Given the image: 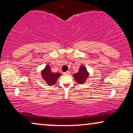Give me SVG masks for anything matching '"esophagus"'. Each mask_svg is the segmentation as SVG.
<instances>
[{"mask_svg": "<svg viewBox=\"0 0 133 133\" xmlns=\"http://www.w3.org/2000/svg\"><path fill=\"white\" fill-rule=\"evenodd\" d=\"M64 75H69L70 74V71H67V72H65L63 73Z\"/></svg>", "mask_w": 133, "mask_h": 133, "instance_id": "obj_1", "label": "esophagus"}]
</instances>
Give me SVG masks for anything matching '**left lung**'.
Listing matches in <instances>:
<instances>
[{
	"label": "left lung",
	"instance_id": "1",
	"mask_svg": "<svg viewBox=\"0 0 133 133\" xmlns=\"http://www.w3.org/2000/svg\"><path fill=\"white\" fill-rule=\"evenodd\" d=\"M74 77L76 83H79V84L84 83L88 77V73L86 70L85 67L84 66L80 67L79 72L75 74Z\"/></svg>",
	"mask_w": 133,
	"mask_h": 133
}]
</instances>
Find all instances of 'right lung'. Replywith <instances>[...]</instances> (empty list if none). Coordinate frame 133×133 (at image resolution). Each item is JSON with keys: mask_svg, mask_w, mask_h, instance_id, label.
Instances as JSON below:
<instances>
[{"mask_svg": "<svg viewBox=\"0 0 133 133\" xmlns=\"http://www.w3.org/2000/svg\"><path fill=\"white\" fill-rule=\"evenodd\" d=\"M42 78L45 80L48 85H53L56 83L58 78L61 76V74L59 73L52 72L50 66L47 65L42 72Z\"/></svg>", "mask_w": 133, "mask_h": 133, "instance_id": "obj_1", "label": "right lung"}]
</instances>
